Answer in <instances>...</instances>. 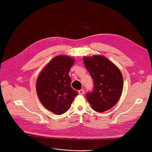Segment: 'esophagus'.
<instances>
[{
	"label": "esophagus",
	"instance_id": "esophagus-1",
	"mask_svg": "<svg viewBox=\"0 0 152 152\" xmlns=\"http://www.w3.org/2000/svg\"><path fill=\"white\" fill-rule=\"evenodd\" d=\"M78 93H79V94H80V95H83L84 94V91L83 89H81V90H79L78 91Z\"/></svg>",
	"mask_w": 152,
	"mask_h": 152
}]
</instances>
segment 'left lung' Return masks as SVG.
Returning <instances> with one entry per match:
<instances>
[{
  "label": "left lung",
  "mask_w": 152,
  "mask_h": 152,
  "mask_svg": "<svg viewBox=\"0 0 152 152\" xmlns=\"http://www.w3.org/2000/svg\"><path fill=\"white\" fill-rule=\"evenodd\" d=\"M84 65L94 81L92 91L86 94L92 108L97 112L114 107L120 98L123 89V77L113 63L102 55L83 58Z\"/></svg>",
  "instance_id": "1"
}]
</instances>
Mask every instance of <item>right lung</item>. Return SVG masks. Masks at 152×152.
Returning <instances> with one entry per match:
<instances>
[{
  "label": "right lung",
  "instance_id": "add662e5",
  "mask_svg": "<svg viewBox=\"0 0 152 152\" xmlns=\"http://www.w3.org/2000/svg\"><path fill=\"white\" fill-rule=\"evenodd\" d=\"M75 60L68 56L54 57L43 69L36 82V92L42 105L56 115L65 113L78 92L71 87L69 72Z\"/></svg>",
  "mask_w": 152,
  "mask_h": 152
}]
</instances>
